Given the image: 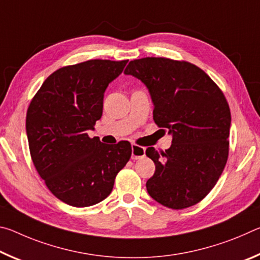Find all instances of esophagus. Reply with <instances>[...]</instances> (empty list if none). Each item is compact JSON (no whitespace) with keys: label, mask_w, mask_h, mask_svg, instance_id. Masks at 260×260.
<instances>
[{"label":"esophagus","mask_w":260,"mask_h":260,"mask_svg":"<svg viewBox=\"0 0 260 260\" xmlns=\"http://www.w3.org/2000/svg\"><path fill=\"white\" fill-rule=\"evenodd\" d=\"M144 155H146V148L136 146V144L132 146V159H139L144 157Z\"/></svg>","instance_id":"obj_1"}]
</instances>
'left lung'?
<instances>
[{
  "label": "left lung",
  "instance_id": "left-lung-1",
  "mask_svg": "<svg viewBox=\"0 0 260 260\" xmlns=\"http://www.w3.org/2000/svg\"><path fill=\"white\" fill-rule=\"evenodd\" d=\"M124 73L146 85L153 120L172 135L165 152L146 151L156 165L146 184L149 195L174 210L197 204L227 162L232 119L225 95L203 70L183 60L146 57L131 60Z\"/></svg>",
  "mask_w": 260,
  "mask_h": 260
}]
</instances>
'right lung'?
<instances>
[{"label":"right lung","mask_w":260,"mask_h":260,"mask_svg":"<svg viewBox=\"0 0 260 260\" xmlns=\"http://www.w3.org/2000/svg\"><path fill=\"white\" fill-rule=\"evenodd\" d=\"M128 60L90 59L48 77L30 101L26 133L30 157L57 199L76 208L100 203L129 160L131 143L89 138L103 112L104 91Z\"/></svg>","instance_id":"1"}]
</instances>
